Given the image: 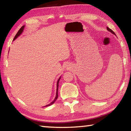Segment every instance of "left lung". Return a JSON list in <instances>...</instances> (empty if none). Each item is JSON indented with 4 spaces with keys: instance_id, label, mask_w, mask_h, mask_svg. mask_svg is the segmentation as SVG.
I'll return each mask as SVG.
<instances>
[{
    "instance_id": "left-lung-1",
    "label": "left lung",
    "mask_w": 131,
    "mask_h": 131,
    "mask_svg": "<svg viewBox=\"0 0 131 131\" xmlns=\"http://www.w3.org/2000/svg\"><path fill=\"white\" fill-rule=\"evenodd\" d=\"M107 30H108V31H109V32H110L111 33H112L113 34H114V35H116V34H115V33L113 32V31L112 29H110L109 28H108L107 26Z\"/></svg>"
}]
</instances>
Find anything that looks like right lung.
Listing matches in <instances>:
<instances>
[{
    "label": "right lung",
    "instance_id": "1",
    "mask_svg": "<svg viewBox=\"0 0 131 131\" xmlns=\"http://www.w3.org/2000/svg\"><path fill=\"white\" fill-rule=\"evenodd\" d=\"M24 26H22V27L19 29V30L18 31V32L17 33V34H16V35H15V37H14V39H13V40H15L18 37L19 35H20L22 33H23V30H24ZM60 79H61V77H59V79H58V81H57V93H56V96H55V99H54V100L51 103H50V104H48V105H46V106H50V105H52L53 103H54L55 102V101L57 100V99L58 98V85H59V80H60Z\"/></svg>",
    "mask_w": 131,
    "mask_h": 131
}]
</instances>
